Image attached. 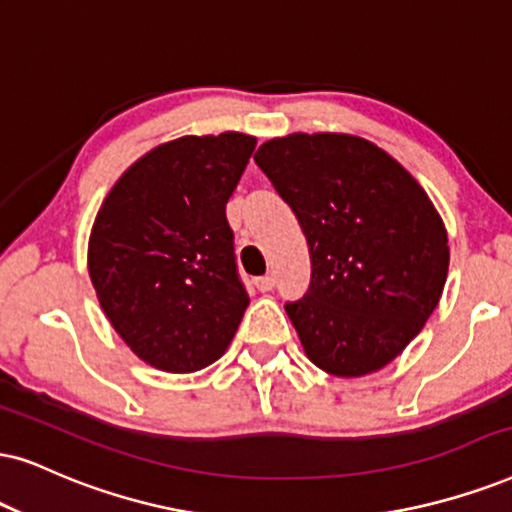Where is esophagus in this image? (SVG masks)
<instances>
[{
	"mask_svg": "<svg viewBox=\"0 0 512 512\" xmlns=\"http://www.w3.org/2000/svg\"><path fill=\"white\" fill-rule=\"evenodd\" d=\"M255 286L260 293H269V290H274V286H276V278L271 274L260 276V278H255Z\"/></svg>",
	"mask_w": 512,
	"mask_h": 512,
	"instance_id": "obj_1",
	"label": "esophagus"
}]
</instances>
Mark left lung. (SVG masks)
Returning <instances> with one entry per match:
<instances>
[{
  "label": "left lung",
  "mask_w": 512,
  "mask_h": 512,
  "mask_svg": "<svg viewBox=\"0 0 512 512\" xmlns=\"http://www.w3.org/2000/svg\"><path fill=\"white\" fill-rule=\"evenodd\" d=\"M312 257L286 312L304 352L340 378L390 364L435 312L449 241L428 193L392 155L349 134H290L255 153Z\"/></svg>",
  "instance_id": "1"
}]
</instances>
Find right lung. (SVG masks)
I'll list each match as a JSON object with an SVG mask.
<instances>
[{
	"mask_svg": "<svg viewBox=\"0 0 512 512\" xmlns=\"http://www.w3.org/2000/svg\"><path fill=\"white\" fill-rule=\"evenodd\" d=\"M257 139L181 137L118 179L89 236V276L120 338L160 371L210 366L250 297L238 276L226 203Z\"/></svg>",
	"mask_w": 512,
	"mask_h": 512,
	"instance_id": "right-lung-1",
	"label": "right lung"
}]
</instances>
